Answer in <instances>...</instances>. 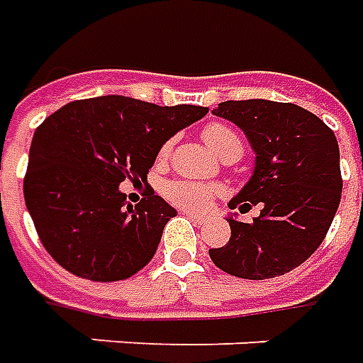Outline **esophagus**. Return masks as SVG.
Wrapping results in <instances>:
<instances>
[{"mask_svg":"<svg viewBox=\"0 0 363 363\" xmlns=\"http://www.w3.org/2000/svg\"><path fill=\"white\" fill-rule=\"evenodd\" d=\"M182 215H186V217H189L191 220H195L197 225H203V223H207V217L205 215H199V213H195V211H182Z\"/></svg>","mask_w":363,"mask_h":363,"instance_id":"obj_1","label":"esophagus"}]
</instances>
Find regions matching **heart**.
I'll return each instance as SVG.
<instances>
[{"mask_svg": "<svg viewBox=\"0 0 363 363\" xmlns=\"http://www.w3.org/2000/svg\"><path fill=\"white\" fill-rule=\"evenodd\" d=\"M203 140L220 158H225L230 152H238L242 156L240 136L236 135V130L223 125V123H213V125H207L203 128ZM166 150H168V145L162 148V152H166ZM213 194H215V189L211 186H205L199 182H186V179L169 182L164 187L166 199L177 207H184V209H203L211 201Z\"/></svg>", "mask_w": 363, "mask_h": 363, "instance_id": "b5f03b06", "label": "heart"}]
</instances>
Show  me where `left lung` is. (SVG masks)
Here are the masks:
<instances>
[{
  "label": "left lung",
  "instance_id": "obj_1",
  "mask_svg": "<svg viewBox=\"0 0 363 363\" xmlns=\"http://www.w3.org/2000/svg\"><path fill=\"white\" fill-rule=\"evenodd\" d=\"M217 117L242 128L256 152V168L228 207L258 217H230V240L211 248L213 264L230 276L269 279L301 266L325 240L340 205V150L317 115L268 99L225 101Z\"/></svg>",
  "mask_w": 363,
  "mask_h": 363
}]
</instances>
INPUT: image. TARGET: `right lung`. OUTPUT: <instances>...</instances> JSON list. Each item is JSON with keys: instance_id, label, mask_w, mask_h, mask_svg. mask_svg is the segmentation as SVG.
I'll return each instance as SVG.
<instances>
[{"instance_id": "1", "label": "right lung", "mask_w": 363, "mask_h": 363, "mask_svg": "<svg viewBox=\"0 0 363 363\" xmlns=\"http://www.w3.org/2000/svg\"><path fill=\"white\" fill-rule=\"evenodd\" d=\"M207 111L101 95L46 117L33 136L23 182L46 252L91 281H121L145 268L176 209L152 189L127 205L119 184L145 182L162 145Z\"/></svg>"}]
</instances>
